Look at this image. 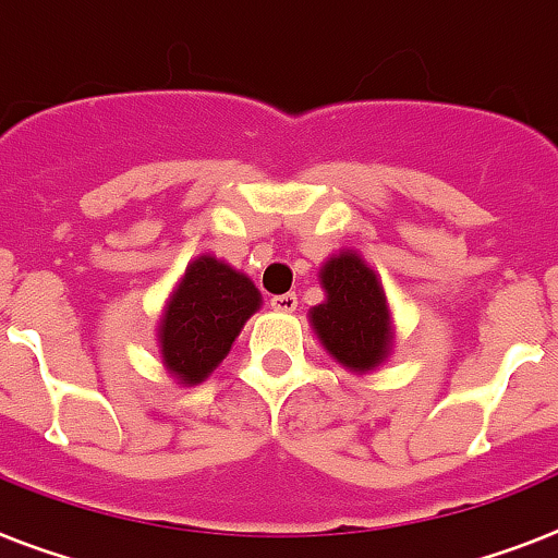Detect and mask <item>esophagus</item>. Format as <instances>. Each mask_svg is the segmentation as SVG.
<instances>
[{
	"label": "esophagus",
	"mask_w": 558,
	"mask_h": 558,
	"mask_svg": "<svg viewBox=\"0 0 558 558\" xmlns=\"http://www.w3.org/2000/svg\"><path fill=\"white\" fill-rule=\"evenodd\" d=\"M270 307L279 313H293L299 307V299L296 293H282V296H274L270 299Z\"/></svg>",
	"instance_id": "esophagus-1"
}]
</instances>
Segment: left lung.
<instances>
[{"label":"left lung","instance_id":"obj_1","mask_svg":"<svg viewBox=\"0 0 558 558\" xmlns=\"http://www.w3.org/2000/svg\"><path fill=\"white\" fill-rule=\"evenodd\" d=\"M325 302L307 311L322 348L344 367L365 376L393 353L396 330L381 279L359 251L342 247L319 268Z\"/></svg>","mask_w":558,"mask_h":558}]
</instances>
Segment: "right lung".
Returning a JSON list of instances; mask_svg holds the SVG:
<instances>
[{
	"instance_id": "add662e5",
	"label": "right lung",
	"mask_w": 558,
	"mask_h": 558,
	"mask_svg": "<svg viewBox=\"0 0 558 558\" xmlns=\"http://www.w3.org/2000/svg\"><path fill=\"white\" fill-rule=\"evenodd\" d=\"M262 307L259 288L251 276L202 253L185 268L162 319L156 325V342L170 379L193 388L222 365L245 322Z\"/></svg>"
}]
</instances>
